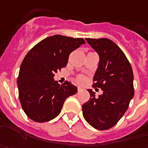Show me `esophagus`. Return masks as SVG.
<instances>
[{
	"label": "esophagus",
	"mask_w": 148,
	"mask_h": 148,
	"mask_svg": "<svg viewBox=\"0 0 148 148\" xmlns=\"http://www.w3.org/2000/svg\"><path fill=\"white\" fill-rule=\"evenodd\" d=\"M81 89H82V88H81L80 87H79V88H78V91H80Z\"/></svg>",
	"instance_id": "1"
}]
</instances>
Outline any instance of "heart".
<instances>
[{"label":"heart","instance_id":"obj_1","mask_svg":"<svg viewBox=\"0 0 148 148\" xmlns=\"http://www.w3.org/2000/svg\"><path fill=\"white\" fill-rule=\"evenodd\" d=\"M84 81H85V78H84V76H79V78H78V82H79V84L84 83Z\"/></svg>","mask_w":148,"mask_h":148}]
</instances>
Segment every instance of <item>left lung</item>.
Returning a JSON list of instances; mask_svg holds the SVG:
<instances>
[{
  "instance_id": "8db88e82",
  "label": "left lung",
  "mask_w": 148,
  "mask_h": 148,
  "mask_svg": "<svg viewBox=\"0 0 148 148\" xmlns=\"http://www.w3.org/2000/svg\"><path fill=\"white\" fill-rule=\"evenodd\" d=\"M98 53V67L93 77V87L103 93L95 97L91 89L88 101L82 106L86 121L99 130L115 126L127 110L134 94V74L122 50L108 38H86Z\"/></svg>"
}]
</instances>
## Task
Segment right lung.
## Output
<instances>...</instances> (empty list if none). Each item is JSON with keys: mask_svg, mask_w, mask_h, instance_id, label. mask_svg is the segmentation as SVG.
<instances>
[{"mask_svg": "<svg viewBox=\"0 0 148 148\" xmlns=\"http://www.w3.org/2000/svg\"><path fill=\"white\" fill-rule=\"evenodd\" d=\"M85 43L84 38L54 35L35 45L23 59L17 79L23 111L36 122H47L60 113L64 101L78 88L70 82L59 84L55 74L66 66L69 54Z\"/></svg>", "mask_w": 148, "mask_h": 148, "instance_id": "add662e5", "label": "right lung"}]
</instances>
